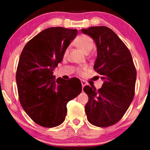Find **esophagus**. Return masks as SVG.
I'll use <instances>...</instances> for the list:
<instances>
[{
	"label": "esophagus",
	"mask_w": 150,
	"mask_h": 150,
	"mask_svg": "<svg viewBox=\"0 0 150 150\" xmlns=\"http://www.w3.org/2000/svg\"><path fill=\"white\" fill-rule=\"evenodd\" d=\"M81 82L82 84V87H83V88L86 85V82L85 81H83V80H81Z\"/></svg>",
	"instance_id": "esophagus-1"
}]
</instances>
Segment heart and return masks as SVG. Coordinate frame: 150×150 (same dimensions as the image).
<instances>
[{"label":"heart","mask_w":150,"mask_h":150,"mask_svg":"<svg viewBox=\"0 0 150 150\" xmlns=\"http://www.w3.org/2000/svg\"><path fill=\"white\" fill-rule=\"evenodd\" d=\"M75 44L76 46L81 50L83 53L88 54L91 52L94 46V42L93 39L90 38L87 35H81L77 37L75 40ZM69 52V48H67L64 51V56H67ZM88 69L87 66H84L83 67H79L77 69V73L79 74H83Z\"/></svg>","instance_id":"obj_1"}]
</instances>
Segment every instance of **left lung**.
I'll use <instances>...</instances> for the list:
<instances>
[{
	"label": "left lung",
	"mask_w": 150,
	"mask_h": 150,
	"mask_svg": "<svg viewBox=\"0 0 150 150\" xmlns=\"http://www.w3.org/2000/svg\"><path fill=\"white\" fill-rule=\"evenodd\" d=\"M81 30L96 42L93 68L104 80L98 90L84 87L89 97L85 107L87 120L98 127L110 126L122 118L134 98L136 68L130 50L110 28L100 26Z\"/></svg>",
	"instance_id": "left-lung-1"
}]
</instances>
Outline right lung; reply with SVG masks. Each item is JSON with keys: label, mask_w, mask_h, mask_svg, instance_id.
<instances>
[{"label": "right lung", "mask_w": 150, "mask_h": 150, "mask_svg": "<svg viewBox=\"0 0 150 150\" xmlns=\"http://www.w3.org/2000/svg\"><path fill=\"white\" fill-rule=\"evenodd\" d=\"M77 32L63 27L46 28L28 41L20 54L16 76L19 100L26 114L41 126L62 124L67 102L82 91L79 79L55 80L53 75Z\"/></svg>", "instance_id": "add662e5"}]
</instances>
